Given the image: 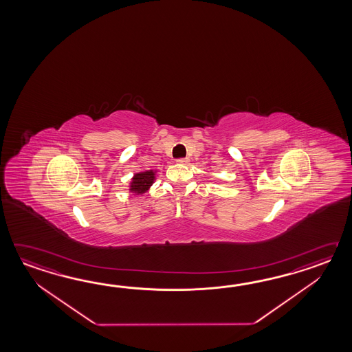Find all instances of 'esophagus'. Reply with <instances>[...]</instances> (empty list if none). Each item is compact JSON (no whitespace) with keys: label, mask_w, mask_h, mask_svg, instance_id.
I'll use <instances>...</instances> for the list:
<instances>
[{"label":"esophagus","mask_w":352,"mask_h":352,"mask_svg":"<svg viewBox=\"0 0 352 352\" xmlns=\"http://www.w3.org/2000/svg\"><path fill=\"white\" fill-rule=\"evenodd\" d=\"M176 162H177V164H179V165H188L190 160H188V158H179V160H177Z\"/></svg>","instance_id":"obj_1"}]
</instances>
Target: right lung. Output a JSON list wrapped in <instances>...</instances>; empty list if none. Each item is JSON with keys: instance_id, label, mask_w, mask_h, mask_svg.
<instances>
[{"instance_id": "add662e5", "label": "right lung", "mask_w": 352, "mask_h": 352, "mask_svg": "<svg viewBox=\"0 0 352 352\" xmlns=\"http://www.w3.org/2000/svg\"><path fill=\"white\" fill-rule=\"evenodd\" d=\"M156 179V171L155 170H148L144 173H135L132 177V181L129 184V192H133L135 195H142L147 192L152 186V184Z\"/></svg>"}]
</instances>
